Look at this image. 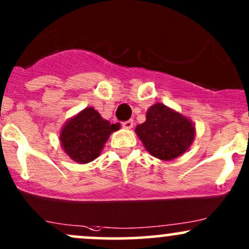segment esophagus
<instances>
[{
    "instance_id": "esophagus-1",
    "label": "esophagus",
    "mask_w": 249,
    "mask_h": 249,
    "mask_svg": "<svg viewBox=\"0 0 249 249\" xmlns=\"http://www.w3.org/2000/svg\"><path fill=\"white\" fill-rule=\"evenodd\" d=\"M133 124H134L133 120H128V121L122 122V127L125 128V129H130V128L133 127Z\"/></svg>"
}]
</instances>
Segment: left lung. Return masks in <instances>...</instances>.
Listing matches in <instances>:
<instances>
[{
    "label": "left lung",
    "mask_w": 249,
    "mask_h": 249,
    "mask_svg": "<svg viewBox=\"0 0 249 249\" xmlns=\"http://www.w3.org/2000/svg\"><path fill=\"white\" fill-rule=\"evenodd\" d=\"M135 132L147 151L161 160L185 153L195 139L192 122L161 103L148 109L146 122L139 124Z\"/></svg>",
    "instance_id": "1"
}]
</instances>
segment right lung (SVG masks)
Masks as SVG:
<instances>
[{"label": "right lung", "mask_w": 249, "mask_h": 249, "mask_svg": "<svg viewBox=\"0 0 249 249\" xmlns=\"http://www.w3.org/2000/svg\"><path fill=\"white\" fill-rule=\"evenodd\" d=\"M117 125L103 120L93 108H85L64 125L61 146L72 160L87 164L100 156L109 135L119 129Z\"/></svg>", "instance_id": "add662e5"}]
</instances>
